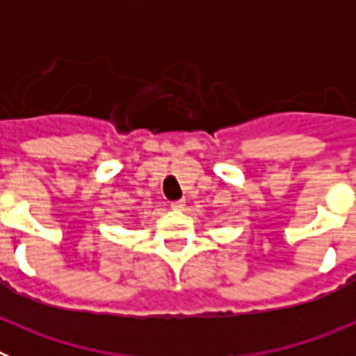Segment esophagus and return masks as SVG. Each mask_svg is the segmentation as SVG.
Here are the masks:
<instances>
[{
	"mask_svg": "<svg viewBox=\"0 0 356 356\" xmlns=\"http://www.w3.org/2000/svg\"><path fill=\"white\" fill-rule=\"evenodd\" d=\"M171 209L172 210H184L185 209V201H172L171 203Z\"/></svg>",
	"mask_w": 356,
	"mask_h": 356,
	"instance_id": "34e87169",
	"label": "esophagus"
}]
</instances>
